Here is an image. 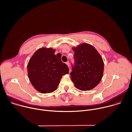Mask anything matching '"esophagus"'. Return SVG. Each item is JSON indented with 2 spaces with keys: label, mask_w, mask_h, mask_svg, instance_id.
<instances>
[{
  "label": "esophagus",
  "mask_w": 132,
  "mask_h": 132,
  "mask_svg": "<svg viewBox=\"0 0 132 132\" xmlns=\"http://www.w3.org/2000/svg\"><path fill=\"white\" fill-rule=\"evenodd\" d=\"M65 63L67 64V65L69 67H70V64H69V61H67V62H65Z\"/></svg>",
  "instance_id": "esophagus-1"
}]
</instances>
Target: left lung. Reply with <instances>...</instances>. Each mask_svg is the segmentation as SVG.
Returning <instances> with one entry per match:
<instances>
[{
  "mask_svg": "<svg viewBox=\"0 0 132 132\" xmlns=\"http://www.w3.org/2000/svg\"><path fill=\"white\" fill-rule=\"evenodd\" d=\"M72 49L74 51V65L72 64L70 74L72 81L80 90L92 89L99 84L102 77V58L90 44H82Z\"/></svg>",
  "mask_w": 132,
  "mask_h": 132,
  "instance_id": "left-lung-1",
  "label": "left lung"
}]
</instances>
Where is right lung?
Instances as JSON below:
<instances>
[{
    "label": "right lung",
    "instance_id": "right-lung-1",
    "mask_svg": "<svg viewBox=\"0 0 132 132\" xmlns=\"http://www.w3.org/2000/svg\"><path fill=\"white\" fill-rule=\"evenodd\" d=\"M55 50L43 47L33 54L28 64L29 80L37 90L50 93L57 89L63 75L69 73L68 65L61 60Z\"/></svg>",
    "mask_w": 132,
    "mask_h": 132
}]
</instances>
